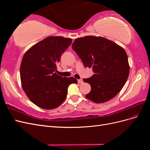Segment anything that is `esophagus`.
Instances as JSON below:
<instances>
[{
    "mask_svg": "<svg viewBox=\"0 0 150 150\" xmlns=\"http://www.w3.org/2000/svg\"><path fill=\"white\" fill-rule=\"evenodd\" d=\"M78 82L79 84H83V79H78Z\"/></svg>",
    "mask_w": 150,
    "mask_h": 150,
    "instance_id": "obj_1",
    "label": "esophagus"
}]
</instances>
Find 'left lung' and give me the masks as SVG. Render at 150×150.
Listing matches in <instances>:
<instances>
[{
  "instance_id": "1",
  "label": "left lung",
  "mask_w": 150,
  "mask_h": 150,
  "mask_svg": "<svg viewBox=\"0 0 150 150\" xmlns=\"http://www.w3.org/2000/svg\"><path fill=\"white\" fill-rule=\"evenodd\" d=\"M72 48L85 67L94 74L83 79L91 87L86 98L96 103L110 101L125 84L129 73L128 56L125 49L112 40L94 35L77 38Z\"/></svg>"
}]
</instances>
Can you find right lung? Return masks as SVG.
I'll list each match as a JSON object with an SVG mask.
<instances>
[{
  "label": "right lung",
  "instance_id": "right-lung-1",
  "mask_svg": "<svg viewBox=\"0 0 150 150\" xmlns=\"http://www.w3.org/2000/svg\"><path fill=\"white\" fill-rule=\"evenodd\" d=\"M72 42L71 38L49 36L32 46L22 57L20 67L22 89L30 100L45 110L64 102L67 88L78 83L73 77L62 78L56 73L62 54Z\"/></svg>",
  "mask_w": 150,
  "mask_h": 150
}]
</instances>
